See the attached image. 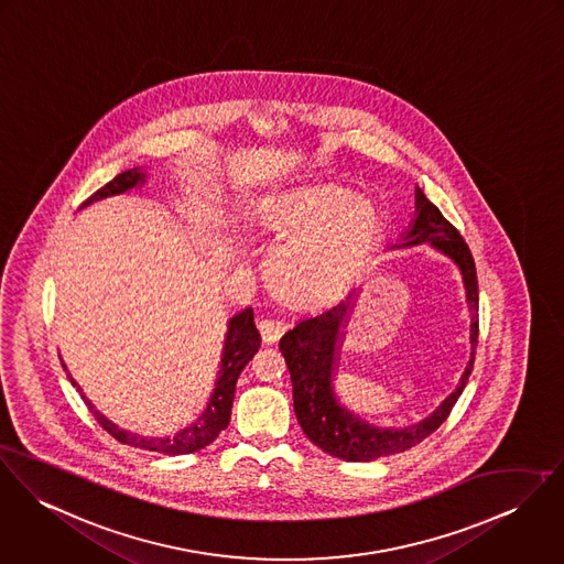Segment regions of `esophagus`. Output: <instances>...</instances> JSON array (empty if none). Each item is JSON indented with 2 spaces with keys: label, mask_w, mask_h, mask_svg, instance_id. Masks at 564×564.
<instances>
[{
  "label": "esophagus",
  "mask_w": 564,
  "mask_h": 564,
  "mask_svg": "<svg viewBox=\"0 0 564 564\" xmlns=\"http://www.w3.org/2000/svg\"><path fill=\"white\" fill-rule=\"evenodd\" d=\"M285 322L283 319H274V317H265L259 322V333H261V339L265 344H274L281 339V335L285 333Z\"/></svg>",
  "instance_id": "esophagus-1"
}]
</instances>
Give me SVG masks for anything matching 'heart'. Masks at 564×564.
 <instances>
[{"mask_svg": "<svg viewBox=\"0 0 564 564\" xmlns=\"http://www.w3.org/2000/svg\"><path fill=\"white\" fill-rule=\"evenodd\" d=\"M254 223L281 247L268 270L274 294L299 310L344 299L366 274L384 234L375 200L341 186L261 200Z\"/></svg>", "mask_w": 564, "mask_h": 564, "instance_id": "b5f03b06", "label": "heart"}]
</instances>
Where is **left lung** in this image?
<instances>
[{
	"mask_svg": "<svg viewBox=\"0 0 564 564\" xmlns=\"http://www.w3.org/2000/svg\"><path fill=\"white\" fill-rule=\"evenodd\" d=\"M431 245L447 254L460 270L467 307L471 315L469 346L471 357L460 376L456 389L435 406L415 411L400 420H384L370 413L366 406L352 402L344 387V372H339V355L344 344V328L355 310L357 292L352 290L344 301L326 312L301 319L290 328L281 341V355L285 357L294 387V411L303 433L319 449L344 460H375L404 452L420 441L433 435L449 415L458 395L463 393L467 378L474 368L478 346V276L469 247L452 227L437 205H433L422 189H415V218L400 245L391 249H404L415 245Z\"/></svg>",
	"mask_w": 564,
	"mask_h": 564,
	"instance_id": "8db88e82",
	"label": "left lung"
}]
</instances>
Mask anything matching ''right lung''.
Returning <instances> with one entry per match:
<instances>
[{
    "label": "right lung",
    "mask_w": 564,
    "mask_h": 564,
    "mask_svg": "<svg viewBox=\"0 0 564 564\" xmlns=\"http://www.w3.org/2000/svg\"><path fill=\"white\" fill-rule=\"evenodd\" d=\"M144 180H147V173H142L138 169L126 171V173L117 175L104 188L97 189L88 200L82 203V207H88V205H93V203H97L101 198L117 196V194H123L127 189L142 186ZM259 346H261V335H259V330L254 326V315H252L251 307L245 310V312L236 313L229 319L227 339H225L223 359H220V370H218L216 387L212 391V398L207 400L205 411L189 426L182 429L173 437H142V435H135V433H129V431L119 429L117 424L106 420L99 411H95V406L90 404V400H86V395L82 393V389L77 387V382L70 378V375H68V380H70L73 387H77V391L82 393V400L88 404V409L93 411V415L101 424V429L108 431L117 441L131 445V447L149 449V452L180 456V454H192V452L209 445L214 438L218 437L229 426L238 376L247 368V364L254 357Z\"/></svg>",
    "instance_id": "1"
}]
</instances>
